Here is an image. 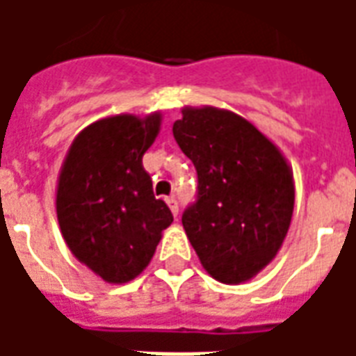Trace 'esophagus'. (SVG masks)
I'll list each match as a JSON object with an SVG mask.
<instances>
[{
  "mask_svg": "<svg viewBox=\"0 0 356 356\" xmlns=\"http://www.w3.org/2000/svg\"><path fill=\"white\" fill-rule=\"evenodd\" d=\"M165 202H168V206H170L171 213H173V216L177 217V213H179V204H177V200H175V198H165Z\"/></svg>",
  "mask_w": 356,
  "mask_h": 356,
  "instance_id": "1",
  "label": "esophagus"
}]
</instances>
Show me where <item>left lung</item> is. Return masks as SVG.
<instances>
[{"mask_svg":"<svg viewBox=\"0 0 356 356\" xmlns=\"http://www.w3.org/2000/svg\"><path fill=\"white\" fill-rule=\"evenodd\" d=\"M173 137L198 173V198L183 227L202 267L223 284L252 280L282 248L296 202L280 148L246 118L185 106Z\"/></svg>","mask_w":356,"mask_h":356,"instance_id":"obj_1","label":"left lung"}]
</instances>
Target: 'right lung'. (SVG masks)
Wrapping results in <instances>:
<instances>
[{"label": "right lung", "instance_id": "right-lung-1", "mask_svg": "<svg viewBox=\"0 0 356 356\" xmlns=\"http://www.w3.org/2000/svg\"><path fill=\"white\" fill-rule=\"evenodd\" d=\"M160 125V112L97 120L76 135L58 173L55 206L63 238L104 282L139 276L173 221L143 168Z\"/></svg>", "mask_w": 356, "mask_h": 356}]
</instances>
